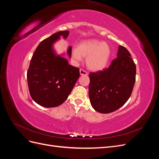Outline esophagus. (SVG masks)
Segmentation results:
<instances>
[{"mask_svg":"<svg viewBox=\"0 0 159 159\" xmlns=\"http://www.w3.org/2000/svg\"><path fill=\"white\" fill-rule=\"evenodd\" d=\"M80 74L81 75H88V71H86L85 70H84L82 68H81L80 70Z\"/></svg>","mask_w":159,"mask_h":159,"instance_id":"34e87169","label":"esophagus"}]
</instances>
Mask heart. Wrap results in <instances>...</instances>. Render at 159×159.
Returning a JSON list of instances; mask_svg holds the SVG:
<instances>
[{"label":"heart","instance_id":"b5f03b06","mask_svg":"<svg viewBox=\"0 0 159 159\" xmlns=\"http://www.w3.org/2000/svg\"><path fill=\"white\" fill-rule=\"evenodd\" d=\"M111 50L107 43L98 40H89L80 42L71 52L75 61H81L86 57V65L92 71H99L107 66Z\"/></svg>","mask_w":159,"mask_h":159}]
</instances>
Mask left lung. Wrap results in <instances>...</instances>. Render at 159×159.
Listing matches in <instances>:
<instances>
[{"instance_id":"left-lung-1","label":"left lung","mask_w":159,"mask_h":159,"mask_svg":"<svg viewBox=\"0 0 159 159\" xmlns=\"http://www.w3.org/2000/svg\"><path fill=\"white\" fill-rule=\"evenodd\" d=\"M117 57L109 68L89 74L91 105L102 113H111L125 103L135 82L136 65L126 48L119 45Z\"/></svg>"}]
</instances>
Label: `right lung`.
<instances>
[{
  "instance_id": "1",
  "label": "right lung",
  "mask_w": 159,
  "mask_h": 159,
  "mask_svg": "<svg viewBox=\"0 0 159 159\" xmlns=\"http://www.w3.org/2000/svg\"><path fill=\"white\" fill-rule=\"evenodd\" d=\"M68 30L53 34L42 40L34 53L27 71L28 89L32 99L45 107L63 103L80 77V69L68 64L66 59L56 56L52 44L60 36L68 37ZM68 55L71 57V47Z\"/></svg>"
}]
</instances>
